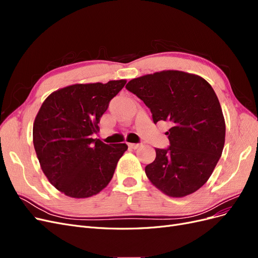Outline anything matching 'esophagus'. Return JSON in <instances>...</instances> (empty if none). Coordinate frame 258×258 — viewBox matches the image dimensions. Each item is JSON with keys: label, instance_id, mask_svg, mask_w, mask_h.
Returning <instances> with one entry per match:
<instances>
[{"label": "esophagus", "instance_id": "obj_1", "mask_svg": "<svg viewBox=\"0 0 258 258\" xmlns=\"http://www.w3.org/2000/svg\"><path fill=\"white\" fill-rule=\"evenodd\" d=\"M128 146H129L130 148H132V150H137V148L140 147V144H139V143H129Z\"/></svg>", "mask_w": 258, "mask_h": 258}]
</instances>
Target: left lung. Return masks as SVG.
I'll use <instances>...</instances> for the list:
<instances>
[{"label": "left lung", "mask_w": 258, "mask_h": 258, "mask_svg": "<svg viewBox=\"0 0 258 258\" xmlns=\"http://www.w3.org/2000/svg\"><path fill=\"white\" fill-rule=\"evenodd\" d=\"M126 88L150 108L153 121H168L167 148H156L145 167L150 181L170 197L198 190L212 174L225 144V119L211 85L198 75L161 71L131 80Z\"/></svg>", "instance_id": "obj_1"}]
</instances>
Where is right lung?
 I'll list each match as a JSON object with an SVG mask.
<instances>
[{
	"label": "right lung",
	"instance_id": "1",
	"mask_svg": "<svg viewBox=\"0 0 258 258\" xmlns=\"http://www.w3.org/2000/svg\"><path fill=\"white\" fill-rule=\"evenodd\" d=\"M126 81L75 84L52 92L33 124L37 159L48 181L72 198H88L110 183L126 143L105 144L91 136Z\"/></svg>",
	"mask_w": 258,
	"mask_h": 258
}]
</instances>
